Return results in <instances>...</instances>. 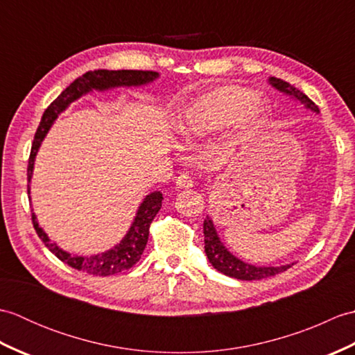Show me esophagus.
I'll use <instances>...</instances> for the list:
<instances>
[{
    "label": "esophagus",
    "instance_id": "obj_1",
    "mask_svg": "<svg viewBox=\"0 0 355 355\" xmlns=\"http://www.w3.org/2000/svg\"><path fill=\"white\" fill-rule=\"evenodd\" d=\"M177 186L180 189H189V187L193 186V180L192 177L187 175V173H183V175H180L177 178Z\"/></svg>",
    "mask_w": 355,
    "mask_h": 355
}]
</instances>
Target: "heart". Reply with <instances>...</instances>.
Here are the masks:
<instances>
[{"mask_svg":"<svg viewBox=\"0 0 355 355\" xmlns=\"http://www.w3.org/2000/svg\"><path fill=\"white\" fill-rule=\"evenodd\" d=\"M266 103L252 89L239 85H223L198 96L173 119V131L187 143L205 140L230 123L238 139L248 137L261 126Z\"/></svg>","mask_w":355,"mask_h":355,"instance_id":"obj_1","label":"heart"}]
</instances>
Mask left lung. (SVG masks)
I'll list each match as a JSON object with an SVG mask.
<instances>
[{
	"label": "left lung",
	"instance_id": "8db88e82",
	"mask_svg": "<svg viewBox=\"0 0 355 355\" xmlns=\"http://www.w3.org/2000/svg\"><path fill=\"white\" fill-rule=\"evenodd\" d=\"M268 82L271 87H275L277 92L284 93L285 96L291 97L293 101L302 103L306 110H310L315 114H319V108L310 97L305 93L300 92V89L294 88L288 82L277 78H268ZM205 252L207 254L209 262L212 263L214 268H216L220 273L241 279V281H259V279H266L270 276H275L277 273H282V271L288 270L294 262L285 263V266H254V263H248L243 259H239L238 256L229 252V248L223 244V241L218 235L216 227L214 224L212 216H206L205 220Z\"/></svg>",
	"mask_w": 355,
	"mask_h": 355
}]
</instances>
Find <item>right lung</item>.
I'll use <instances>...</instances> for the list:
<instances>
[{"mask_svg": "<svg viewBox=\"0 0 355 355\" xmlns=\"http://www.w3.org/2000/svg\"><path fill=\"white\" fill-rule=\"evenodd\" d=\"M157 71H141V70H94L88 71L84 76L78 78L74 82L67 87L64 92L59 94L55 101H53L49 108L44 111L41 117L40 126H37L35 140L32 145V153L28 158V168H27V178H28V193H30V182L33 177V168H35V158L42 140L50 131L53 123L56 119L62 114V112L70 107L73 102L79 101L82 96L93 92H108V89H114L120 87H143L148 85L150 82L158 79ZM30 198V197H28ZM163 195L160 191H154L148 193L140 206L137 209L134 220L128 229L126 235L122 238L120 243L110 250H105L103 253L97 254H74L64 250L56 243L49 238L47 233L36 221V215L32 214L33 227L41 238L45 247L56 256V258L65 262L67 266L76 268L84 273L93 275V276H111L120 273V271L131 268L134 263H137L141 258V253L145 250L148 236H149V224L154 220V216L162 209Z\"/></svg>", "mask_w": 355, "mask_h": 355, "instance_id": "add662e5", "label": "right lung"}]
</instances>
